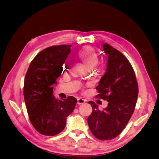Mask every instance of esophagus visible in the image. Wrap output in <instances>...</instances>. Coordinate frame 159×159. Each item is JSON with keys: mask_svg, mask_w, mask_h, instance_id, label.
I'll use <instances>...</instances> for the list:
<instances>
[{"mask_svg": "<svg viewBox=\"0 0 159 159\" xmlns=\"http://www.w3.org/2000/svg\"><path fill=\"white\" fill-rule=\"evenodd\" d=\"M85 102H86L85 99L80 98H78V102H77V103H78V105H81V104L84 103Z\"/></svg>", "mask_w": 159, "mask_h": 159, "instance_id": "34e87169", "label": "esophagus"}]
</instances>
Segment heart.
Returning <instances> with one entry per match:
<instances>
[{"label": "heart", "instance_id": "b5f03b06", "mask_svg": "<svg viewBox=\"0 0 159 159\" xmlns=\"http://www.w3.org/2000/svg\"><path fill=\"white\" fill-rule=\"evenodd\" d=\"M79 58L83 62L86 68H93L98 62V56L92 48L86 46L81 48L78 52Z\"/></svg>", "mask_w": 159, "mask_h": 159}]
</instances>
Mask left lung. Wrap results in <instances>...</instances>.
Returning a JSON list of instances; mask_svg holds the SVG:
<instances>
[{
	"label": "left lung",
	"mask_w": 159,
	"mask_h": 159,
	"mask_svg": "<svg viewBox=\"0 0 159 159\" xmlns=\"http://www.w3.org/2000/svg\"><path fill=\"white\" fill-rule=\"evenodd\" d=\"M103 52L107 56L105 74L96 87V97L106 100L103 111L93 102H89L92 113L88 118L91 132L99 140H111L126 127L133 113L138 97V84L131 64L122 53L107 43Z\"/></svg>",
	"instance_id": "obj_1"
}]
</instances>
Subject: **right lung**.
<instances>
[{"label":"right lung","mask_w":159,"mask_h":159,"mask_svg":"<svg viewBox=\"0 0 159 159\" xmlns=\"http://www.w3.org/2000/svg\"><path fill=\"white\" fill-rule=\"evenodd\" d=\"M71 46L60 45L42 50L31 61L24 84V98L30 121L38 132L54 136L63 131L66 118L73 111L77 99H58L52 85L63 71Z\"/></svg>","instance_id":"1"}]
</instances>
